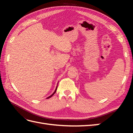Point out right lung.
Returning <instances> with one entry per match:
<instances>
[{
	"label": "right lung",
	"mask_w": 133,
	"mask_h": 133,
	"mask_svg": "<svg viewBox=\"0 0 133 133\" xmlns=\"http://www.w3.org/2000/svg\"><path fill=\"white\" fill-rule=\"evenodd\" d=\"M57 87L58 86H56V89H55V91H54V92L53 93H52V94H51V95L50 96H49V97H48L47 98V99H49V98H51V97H52V96L54 95V94H55V93L56 92V90H57Z\"/></svg>",
	"instance_id": "right-lung-1"
}]
</instances>
